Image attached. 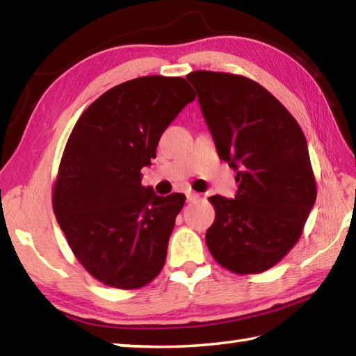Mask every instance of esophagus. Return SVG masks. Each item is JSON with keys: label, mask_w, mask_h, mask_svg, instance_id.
<instances>
[{"label": "esophagus", "mask_w": 356, "mask_h": 356, "mask_svg": "<svg viewBox=\"0 0 356 356\" xmlns=\"http://www.w3.org/2000/svg\"><path fill=\"white\" fill-rule=\"evenodd\" d=\"M199 197H200V195L197 193H193V191H188L186 193V200L188 202H195Z\"/></svg>", "instance_id": "1"}]
</instances>
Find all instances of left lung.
I'll return each mask as SVG.
<instances>
[{
    "label": "left lung",
    "instance_id": "obj_1",
    "mask_svg": "<svg viewBox=\"0 0 356 356\" xmlns=\"http://www.w3.org/2000/svg\"><path fill=\"white\" fill-rule=\"evenodd\" d=\"M218 157L237 171L236 199L213 195L207 245L236 274L274 266L297 243L316 199L307 142L282 102L255 81L197 70L186 76Z\"/></svg>",
    "mask_w": 356,
    "mask_h": 356
}]
</instances>
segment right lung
Listing matches in <instances>:
<instances>
[{
	"label": "right lung",
	"instance_id": "right-lung-1",
	"mask_svg": "<svg viewBox=\"0 0 356 356\" xmlns=\"http://www.w3.org/2000/svg\"><path fill=\"white\" fill-rule=\"evenodd\" d=\"M195 99L184 78L142 76L110 88L74 125L53 211L79 263L101 283L138 289L159 275L185 195L142 186L162 133Z\"/></svg>",
	"mask_w": 356,
	"mask_h": 356
}]
</instances>
